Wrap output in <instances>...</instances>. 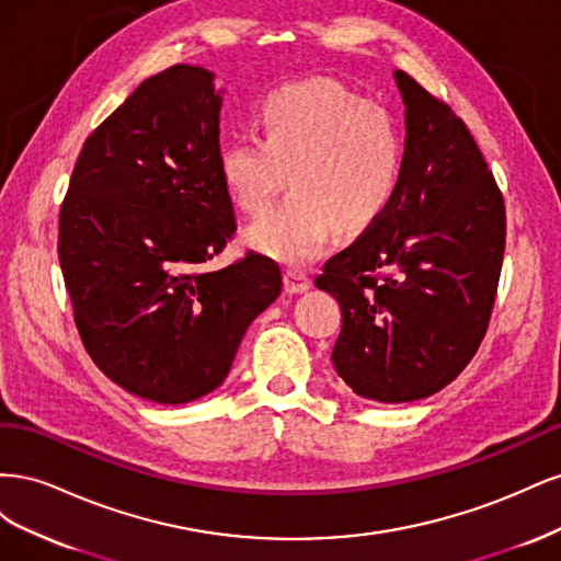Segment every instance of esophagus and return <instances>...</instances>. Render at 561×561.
Segmentation results:
<instances>
[{
	"instance_id": "34e87169",
	"label": "esophagus",
	"mask_w": 561,
	"mask_h": 561,
	"mask_svg": "<svg viewBox=\"0 0 561 561\" xmlns=\"http://www.w3.org/2000/svg\"><path fill=\"white\" fill-rule=\"evenodd\" d=\"M311 287V278L304 274L301 268H287L285 271V290L290 295H301Z\"/></svg>"
}]
</instances>
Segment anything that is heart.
<instances>
[{
    "mask_svg": "<svg viewBox=\"0 0 561 561\" xmlns=\"http://www.w3.org/2000/svg\"><path fill=\"white\" fill-rule=\"evenodd\" d=\"M262 138L219 149V173L236 206L264 213L290 182L293 192L248 229V243L287 264H307L334 227L360 233L393 206L404 147L383 107L328 79L287 83L260 105Z\"/></svg>",
    "mask_w": 561,
    "mask_h": 561,
    "instance_id": "b5f03b06",
    "label": "heart"
}]
</instances>
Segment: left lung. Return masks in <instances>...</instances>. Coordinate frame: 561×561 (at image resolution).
Returning a JSON list of instances; mask_svg holds the SVG:
<instances>
[{
	"label": "left lung",
	"mask_w": 561,
	"mask_h": 561,
	"mask_svg": "<svg viewBox=\"0 0 561 561\" xmlns=\"http://www.w3.org/2000/svg\"><path fill=\"white\" fill-rule=\"evenodd\" d=\"M404 165L383 217L316 278L342 307L336 375L377 402H412L451 383L494 309L505 206L478 142L449 105L398 70Z\"/></svg>",
	"instance_id": "1"
}]
</instances>
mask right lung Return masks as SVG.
<instances>
[{"label":"right lung","instance_id":"1","mask_svg":"<svg viewBox=\"0 0 561 561\" xmlns=\"http://www.w3.org/2000/svg\"><path fill=\"white\" fill-rule=\"evenodd\" d=\"M213 79L198 65L145 79L83 142L60 206L83 346L114 383L161 404L213 393L283 285L257 252L206 268L236 231Z\"/></svg>","mask_w":561,"mask_h":561}]
</instances>
